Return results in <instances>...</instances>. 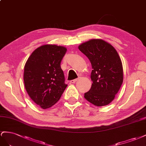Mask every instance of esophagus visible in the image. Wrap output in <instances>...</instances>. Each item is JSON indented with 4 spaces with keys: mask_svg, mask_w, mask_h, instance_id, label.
Listing matches in <instances>:
<instances>
[{
    "mask_svg": "<svg viewBox=\"0 0 146 146\" xmlns=\"http://www.w3.org/2000/svg\"><path fill=\"white\" fill-rule=\"evenodd\" d=\"M78 79H75V80H73L70 81V84H74V83H75V82L78 81Z\"/></svg>",
    "mask_w": 146,
    "mask_h": 146,
    "instance_id": "esophagus-1",
    "label": "esophagus"
}]
</instances>
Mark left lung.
<instances>
[{"mask_svg": "<svg viewBox=\"0 0 146 146\" xmlns=\"http://www.w3.org/2000/svg\"><path fill=\"white\" fill-rule=\"evenodd\" d=\"M78 48L89 59L92 68V84L84 98L97 106L109 105L123 82L122 64L117 51L101 39H92Z\"/></svg>", "mask_w": 146, "mask_h": 146, "instance_id": "1", "label": "left lung"}]
</instances>
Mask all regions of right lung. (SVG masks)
<instances>
[{
  "label": "right lung",
  "instance_id": "add662e5",
  "mask_svg": "<svg viewBox=\"0 0 146 146\" xmlns=\"http://www.w3.org/2000/svg\"><path fill=\"white\" fill-rule=\"evenodd\" d=\"M66 48L45 44L36 48L24 66V82L29 96L42 109L56 104L66 89L60 63Z\"/></svg>",
  "mask_w": 146,
  "mask_h": 146
}]
</instances>
